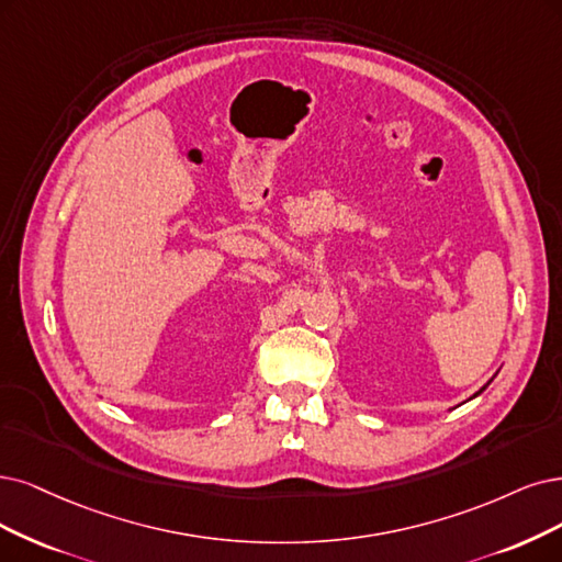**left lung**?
I'll list each match as a JSON object with an SVG mask.
<instances>
[{
  "label": "left lung",
  "mask_w": 562,
  "mask_h": 562,
  "mask_svg": "<svg viewBox=\"0 0 562 562\" xmlns=\"http://www.w3.org/2000/svg\"><path fill=\"white\" fill-rule=\"evenodd\" d=\"M484 389H486V386H484ZM484 389H482V391H484ZM482 391H480V393H482Z\"/></svg>",
  "instance_id": "left-lung-1"
}]
</instances>
